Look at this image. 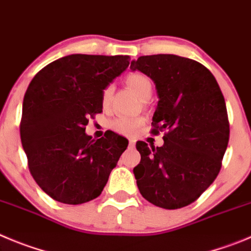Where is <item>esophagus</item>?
I'll use <instances>...</instances> for the list:
<instances>
[{
	"mask_svg": "<svg viewBox=\"0 0 251 251\" xmlns=\"http://www.w3.org/2000/svg\"><path fill=\"white\" fill-rule=\"evenodd\" d=\"M128 147H130V149H133V147H135V140H130V142H128Z\"/></svg>",
	"mask_w": 251,
	"mask_h": 251,
	"instance_id": "obj_1",
	"label": "esophagus"
}]
</instances>
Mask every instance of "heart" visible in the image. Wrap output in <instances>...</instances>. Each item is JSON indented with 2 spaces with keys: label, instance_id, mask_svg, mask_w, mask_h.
Here are the masks:
<instances>
[{
  "label": "heart",
  "instance_id": "1",
  "mask_svg": "<svg viewBox=\"0 0 251 251\" xmlns=\"http://www.w3.org/2000/svg\"><path fill=\"white\" fill-rule=\"evenodd\" d=\"M127 84L141 100H149L152 95V84L147 76L140 73H133L127 76ZM112 94H114V85L105 86L101 93V104L104 107H107L111 102ZM144 124V119L141 116H121L115 119L111 123V127L116 132L126 136H131L136 132L137 128Z\"/></svg>",
  "mask_w": 251,
  "mask_h": 251
}]
</instances>
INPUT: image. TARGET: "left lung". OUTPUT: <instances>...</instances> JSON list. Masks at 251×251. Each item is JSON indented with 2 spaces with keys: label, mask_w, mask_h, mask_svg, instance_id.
Instances as JSON below:
<instances>
[{
  "label": "left lung",
  "mask_w": 251,
  "mask_h": 251,
  "mask_svg": "<svg viewBox=\"0 0 251 251\" xmlns=\"http://www.w3.org/2000/svg\"><path fill=\"white\" fill-rule=\"evenodd\" d=\"M130 69L146 74L156 85L152 132L166 131L161 147L137 141L141 161L133 175L140 193L165 209L186 207L221 171L229 141L223 94L212 73L189 58L142 55Z\"/></svg>",
  "instance_id": "obj_1"
}]
</instances>
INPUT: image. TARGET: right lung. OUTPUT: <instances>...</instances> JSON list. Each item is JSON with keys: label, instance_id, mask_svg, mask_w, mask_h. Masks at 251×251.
Listing matches in <instances>:
<instances>
[{"label": "right lung", "instance_id": "obj_1", "mask_svg": "<svg viewBox=\"0 0 251 251\" xmlns=\"http://www.w3.org/2000/svg\"><path fill=\"white\" fill-rule=\"evenodd\" d=\"M128 55L70 54L36 74L25 94L21 141L30 175L57 202L81 204L101 194L128 141L109 131L93 140L89 118L101 93L128 67Z\"/></svg>", "mask_w": 251, "mask_h": 251}]
</instances>
